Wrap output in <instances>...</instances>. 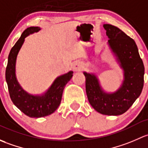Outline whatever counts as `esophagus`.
Wrapping results in <instances>:
<instances>
[{"mask_svg":"<svg viewBox=\"0 0 148 148\" xmlns=\"http://www.w3.org/2000/svg\"><path fill=\"white\" fill-rule=\"evenodd\" d=\"M73 68L76 72H79V71H81L84 68V64L81 63V62H75L74 63Z\"/></svg>","mask_w":148,"mask_h":148,"instance_id":"34e87169","label":"esophagus"}]
</instances>
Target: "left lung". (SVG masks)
<instances>
[{
	"label": "left lung",
	"mask_w": 148,
	"mask_h": 148,
	"mask_svg": "<svg viewBox=\"0 0 148 148\" xmlns=\"http://www.w3.org/2000/svg\"><path fill=\"white\" fill-rule=\"evenodd\" d=\"M108 45L124 71V80L119 89L112 93L103 90L94 74L83 73L88 101L100 113L119 115L125 112L140 95L144 84L145 68L134 40L120 29L110 24L103 25Z\"/></svg>",
	"instance_id": "8db88e82"
}]
</instances>
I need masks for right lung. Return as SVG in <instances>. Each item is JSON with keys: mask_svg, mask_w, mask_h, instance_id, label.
I'll use <instances>...</instances> for the list:
<instances>
[{"mask_svg": "<svg viewBox=\"0 0 148 148\" xmlns=\"http://www.w3.org/2000/svg\"><path fill=\"white\" fill-rule=\"evenodd\" d=\"M40 30L39 27H30L23 32L21 38L10 50L5 70V80L11 100L20 110L30 118L45 117L56 110L61 102L64 88L72 78L73 73V71H70L58 77L43 95H30L21 88L16 76V62L18 53L25 37Z\"/></svg>", "mask_w": 148, "mask_h": 148, "instance_id": "add662e5", "label": "right lung"}]
</instances>
